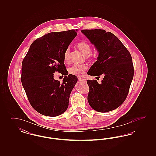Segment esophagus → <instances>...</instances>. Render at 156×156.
<instances>
[{
  "label": "esophagus",
  "mask_w": 156,
  "mask_h": 156,
  "mask_svg": "<svg viewBox=\"0 0 156 156\" xmlns=\"http://www.w3.org/2000/svg\"><path fill=\"white\" fill-rule=\"evenodd\" d=\"M78 80H79L80 81L86 82V80H85V79H83V78H82L81 77H78Z\"/></svg>",
  "instance_id": "esophagus-1"
}]
</instances>
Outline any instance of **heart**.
Segmentation results:
<instances>
[{
    "instance_id": "obj_1",
    "label": "heart",
    "mask_w": 156,
    "mask_h": 156,
    "mask_svg": "<svg viewBox=\"0 0 156 156\" xmlns=\"http://www.w3.org/2000/svg\"><path fill=\"white\" fill-rule=\"evenodd\" d=\"M80 50L85 55L87 58H89V55L92 52V48L90 45L85 41H81L77 45ZM69 48H67L64 54V59L66 62L69 61ZM88 68V66L85 64H74L68 69V72L70 74L74 75L77 76H82L85 74V72Z\"/></svg>"
}]
</instances>
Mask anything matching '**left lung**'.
Wrapping results in <instances>:
<instances>
[{
	"instance_id": "obj_1",
	"label": "left lung",
	"mask_w": 156,
	"mask_h": 156,
	"mask_svg": "<svg viewBox=\"0 0 156 156\" xmlns=\"http://www.w3.org/2000/svg\"><path fill=\"white\" fill-rule=\"evenodd\" d=\"M81 32L99 53L97 61L87 74L99 78L104 75L101 83L95 80L87 81L88 101L96 111H111L123 103L129 93L134 75L131 55L111 32L101 29L82 30Z\"/></svg>"
}]
</instances>
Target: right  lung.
I'll use <instances>...</instances> for the list:
<instances>
[{"instance_id":"right-lung-1","label":"right lung","mask_w":156,"mask_h":156,"mask_svg":"<svg viewBox=\"0 0 156 156\" xmlns=\"http://www.w3.org/2000/svg\"><path fill=\"white\" fill-rule=\"evenodd\" d=\"M76 35L75 30L46 34L32 43L23 60V87L31 106L43 115L57 116L68 107L78 78L68 75L64 54ZM55 71L65 75L62 83L53 79Z\"/></svg>"}]
</instances>
